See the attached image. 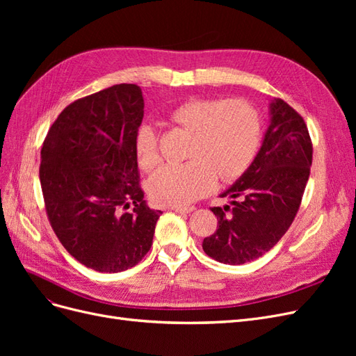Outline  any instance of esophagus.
Returning a JSON list of instances; mask_svg holds the SVG:
<instances>
[{
  "mask_svg": "<svg viewBox=\"0 0 356 356\" xmlns=\"http://www.w3.org/2000/svg\"><path fill=\"white\" fill-rule=\"evenodd\" d=\"M172 211H175L178 213H188V212H193L196 208L195 207H172L170 208Z\"/></svg>",
  "mask_w": 356,
  "mask_h": 356,
  "instance_id": "1",
  "label": "esophagus"
}]
</instances>
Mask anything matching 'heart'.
Returning <instances> with one entry per match:
<instances>
[{
	"label": "heart",
	"mask_w": 356,
	"mask_h": 356,
	"mask_svg": "<svg viewBox=\"0 0 356 356\" xmlns=\"http://www.w3.org/2000/svg\"><path fill=\"white\" fill-rule=\"evenodd\" d=\"M169 120L191 132L190 159L166 165L148 181V193L160 204L181 207L213 190L217 179L232 182L251 166L261 136L260 115L243 99L195 98L170 110ZM138 163L153 170L160 161L159 136L152 123H143L135 135Z\"/></svg>",
	"instance_id": "obj_1"
}]
</instances>
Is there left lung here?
I'll return each mask as SVG.
<instances>
[{
	"label": "left lung",
	"mask_w": 356,
	"mask_h": 356,
	"mask_svg": "<svg viewBox=\"0 0 356 356\" xmlns=\"http://www.w3.org/2000/svg\"><path fill=\"white\" fill-rule=\"evenodd\" d=\"M307 126L282 99L270 104V126L263 145L245 174L225 190L224 208L211 211L218 229L203 239V251L224 264L257 260L279 242L293 224L312 166Z\"/></svg>",
	"instance_id": "left-lung-1"
}]
</instances>
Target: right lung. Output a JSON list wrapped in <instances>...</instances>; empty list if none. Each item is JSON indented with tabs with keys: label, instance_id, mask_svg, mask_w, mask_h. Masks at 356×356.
<instances>
[{
	"label": "right lung",
	"instance_id": "right-lung-1",
	"mask_svg": "<svg viewBox=\"0 0 356 356\" xmlns=\"http://www.w3.org/2000/svg\"><path fill=\"white\" fill-rule=\"evenodd\" d=\"M143 117L141 89L115 84L70 104L42 143L40 182L51 229L96 272L127 270L153 243L161 211L147 207L139 184Z\"/></svg>",
	"mask_w": 356,
	"mask_h": 356
}]
</instances>
